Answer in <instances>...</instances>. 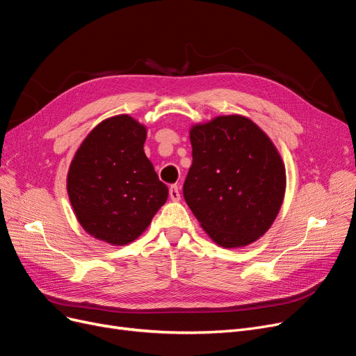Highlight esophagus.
<instances>
[{"label": "esophagus", "instance_id": "obj_1", "mask_svg": "<svg viewBox=\"0 0 356 356\" xmlns=\"http://www.w3.org/2000/svg\"><path fill=\"white\" fill-rule=\"evenodd\" d=\"M170 199L175 200V202H177V200H180V192H179V188L176 186V184H173V186H170Z\"/></svg>", "mask_w": 356, "mask_h": 356}]
</instances>
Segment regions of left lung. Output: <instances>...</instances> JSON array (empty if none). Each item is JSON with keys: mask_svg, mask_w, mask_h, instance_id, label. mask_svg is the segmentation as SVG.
Here are the masks:
<instances>
[{"mask_svg": "<svg viewBox=\"0 0 356 356\" xmlns=\"http://www.w3.org/2000/svg\"><path fill=\"white\" fill-rule=\"evenodd\" d=\"M193 161L183 196L209 238L224 249L254 243L284 202L285 164L268 134L243 115L189 129Z\"/></svg>", "mask_w": 356, "mask_h": 356, "instance_id": "obj_1", "label": "left lung"}]
</instances>
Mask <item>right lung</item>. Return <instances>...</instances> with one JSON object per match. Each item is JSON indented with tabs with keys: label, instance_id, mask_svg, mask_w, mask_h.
Listing matches in <instances>:
<instances>
[{
	"label": "right lung",
	"instance_id": "1",
	"mask_svg": "<svg viewBox=\"0 0 356 356\" xmlns=\"http://www.w3.org/2000/svg\"><path fill=\"white\" fill-rule=\"evenodd\" d=\"M148 128L129 115L102 120L75 151L67 175L72 211L91 237L125 245L165 204L168 189L144 152Z\"/></svg>",
	"mask_w": 356,
	"mask_h": 356
}]
</instances>
